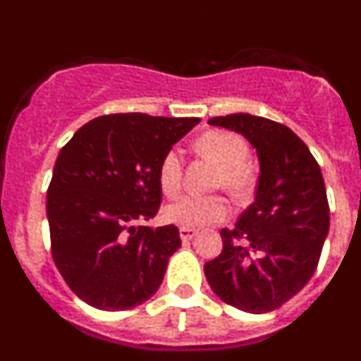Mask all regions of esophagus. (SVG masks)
<instances>
[{
	"instance_id": "1",
	"label": "esophagus",
	"mask_w": 361,
	"mask_h": 361,
	"mask_svg": "<svg viewBox=\"0 0 361 361\" xmlns=\"http://www.w3.org/2000/svg\"><path fill=\"white\" fill-rule=\"evenodd\" d=\"M178 231H180V238H183L184 242L191 240V238L197 235V229H193V228H180Z\"/></svg>"
}]
</instances>
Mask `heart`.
Returning a JSON list of instances; mask_svg holds the SVG:
<instances>
[{
	"instance_id": "heart-1",
	"label": "heart",
	"mask_w": 361,
	"mask_h": 361,
	"mask_svg": "<svg viewBox=\"0 0 361 361\" xmlns=\"http://www.w3.org/2000/svg\"><path fill=\"white\" fill-rule=\"evenodd\" d=\"M199 153L219 166L215 186L235 197L247 195L255 186V173L245 159L250 155L244 137L229 130H208L195 142ZM159 186L166 195H175L183 184V159L177 149H168L157 168ZM229 212L222 195H183L164 208V219L180 228H202L215 224Z\"/></svg>"
}]
</instances>
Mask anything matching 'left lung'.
I'll use <instances>...</instances> for the list:
<instances>
[{"label": "left lung", "instance_id": "left-lung-1", "mask_svg": "<svg viewBox=\"0 0 361 361\" xmlns=\"http://www.w3.org/2000/svg\"><path fill=\"white\" fill-rule=\"evenodd\" d=\"M238 132L260 159L255 202L224 228L222 253L204 264L222 302L253 314L275 311L317 271L329 233V202L320 166L305 142L266 117L231 114L209 119Z\"/></svg>", "mask_w": 361, "mask_h": 361}]
</instances>
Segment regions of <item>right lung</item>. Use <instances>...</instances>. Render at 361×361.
Here are the masks:
<instances>
[{"instance_id": "right-lung-1", "label": "right lung", "mask_w": 361, "mask_h": 361, "mask_svg": "<svg viewBox=\"0 0 361 361\" xmlns=\"http://www.w3.org/2000/svg\"><path fill=\"white\" fill-rule=\"evenodd\" d=\"M199 117L110 114L61 148L47 191L50 250L66 286L101 311H126L155 295L177 226H137L161 206L157 168Z\"/></svg>"}]
</instances>
